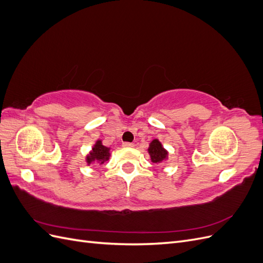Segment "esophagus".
Segmentation results:
<instances>
[{
    "mask_svg": "<svg viewBox=\"0 0 263 263\" xmlns=\"http://www.w3.org/2000/svg\"><path fill=\"white\" fill-rule=\"evenodd\" d=\"M123 147L132 148V147H134V144H132V142H123Z\"/></svg>",
    "mask_w": 263,
    "mask_h": 263,
    "instance_id": "obj_1",
    "label": "esophagus"
}]
</instances>
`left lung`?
<instances>
[{
    "label": "left lung",
    "instance_id": "obj_1",
    "mask_svg": "<svg viewBox=\"0 0 263 263\" xmlns=\"http://www.w3.org/2000/svg\"><path fill=\"white\" fill-rule=\"evenodd\" d=\"M148 153L151 159V162L154 163H161L165 159H168V151L162 147L161 142L158 139H154L150 142Z\"/></svg>",
    "mask_w": 263,
    "mask_h": 263
}]
</instances>
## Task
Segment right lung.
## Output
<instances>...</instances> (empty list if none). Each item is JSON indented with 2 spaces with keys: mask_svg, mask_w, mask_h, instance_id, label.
<instances>
[{
  "mask_svg": "<svg viewBox=\"0 0 263 263\" xmlns=\"http://www.w3.org/2000/svg\"><path fill=\"white\" fill-rule=\"evenodd\" d=\"M109 156H110L109 148L103 146L102 140H97L92 150L90 151V154L86 156L85 160L87 164H92L95 162L102 164L108 160Z\"/></svg>",
  "mask_w": 263,
  "mask_h": 263,
  "instance_id": "obj_1",
  "label": "right lung"
}]
</instances>
